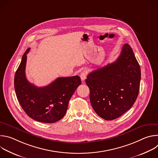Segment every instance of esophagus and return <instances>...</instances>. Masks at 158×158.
I'll use <instances>...</instances> for the list:
<instances>
[{
	"mask_svg": "<svg viewBox=\"0 0 158 158\" xmlns=\"http://www.w3.org/2000/svg\"><path fill=\"white\" fill-rule=\"evenodd\" d=\"M80 77H81V79L82 81H84L85 79H86V77H87V74L85 71H82L81 74H80Z\"/></svg>",
	"mask_w": 158,
	"mask_h": 158,
	"instance_id": "1",
	"label": "esophagus"
}]
</instances>
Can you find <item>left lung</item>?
Listing matches in <instances>:
<instances>
[{
	"label": "left lung",
	"instance_id": "left-lung-1",
	"mask_svg": "<svg viewBox=\"0 0 158 158\" xmlns=\"http://www.w3.org/2000/svg\"><path fill=\"white\" fill-rule=\"evenodd\" d=\"M140 81L139 64L131 46L125 44L116 61L87 76L90 101L96 114L107 121L122 116L136 101Z\"/></svg>",
	"mask_w": 158,
	"mask_h": 158
}]
</instances>
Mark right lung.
<instances>
[{"mask_svg":"<svg viewBox=\"0 0 158 158\" xmlns=\"http://www.w3.org/2000/svg\"><path fill=\"white\" fill-rule=\"evenodd\" d=\"M22 56L14 77L15 91L21 107L32 119L44 123H53L61 119L69 101L77 87L81 84L79 76L58 77L47 86L38 87L26 77L27 54Z\"/></svg>","mask_w":158,"mask_h":158,"instance_id":"right-lung-1","label":"right lung"}]
</instances>
